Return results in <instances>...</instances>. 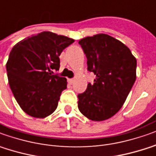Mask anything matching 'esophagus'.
<instances>
[{
    "mask_svg": "<svg viewBox=\"0 0 156 156\" xmlns=\"http://www.w3.org/2000/svg\"><path fill=\"white\" fill-rule=\"evenodd\" d=\"M74 79H68V81H69V84H73V82H74Z\"/></svg>",
    "mask_w": 156,
    "mask_h": 156,
    "instance_id": "obj_1",
    "label": "esophagus"
}]
</instances>
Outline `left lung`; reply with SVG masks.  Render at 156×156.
Here are the masks:
<instances>
[{
    "label": "left lung",
    "mask_w": 156,
    "mask_h": 156,
    "mask_svg": "<svg viewBox=\"0 0 156 156\" xmlns=\"http://www.w3.org/2000/svg\"><path fill=\"white\" fill-rule=\"evenodd\" d=\"M79 44L87 59V70L96 78L78 94V108L92 121H105L125 103L136 80L137 60L126 45L105 34L83 38Z\"/></svg>",
    "instance_id": "8db88e82"
}]
</instances>
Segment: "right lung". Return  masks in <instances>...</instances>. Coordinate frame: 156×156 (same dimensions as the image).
<instances>
[{
    "mask_svg": "<svg viewBox=\"0 0 156 156\" xmlns=\"http://www.w3.org/2000/svg\"><path fill=\"white\" fill-rule=\"evenodd\" d=\"M74 41L44 31L12 47L6 66L8 82L15 99L29 115L44 118L57 109L67 81L51 70L59 69L61 52Z\"/></svg>",
    "mask_w": 156,
    "mask_h": 156,
    "instance_id": "1",
    "label": "right lung"
}]
</instances>
